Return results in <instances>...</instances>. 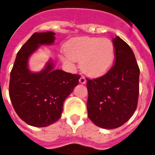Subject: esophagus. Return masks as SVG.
Returning a JSON list of instances; mask_svg holds the SVG:
<instances>
[{"label":"esophagus","instance_id":"esophagus-1","mask_svg":"<svg viewBox=\"0 0 155 155\" xmlns=\"http://www.w3.org/2000/svg\"><path fill=\"white\" fill-rule=\"evenodd\" d=\"M79 81H80V84H85L86 83V79H85L84 76H83V75H81V77L80 78V80H79Z\"/></svg>","mask_w":155,"mask_h":155}]
</instances>
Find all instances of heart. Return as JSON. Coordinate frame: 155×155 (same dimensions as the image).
I'll list each match as a JSON object with an SVG mask.
<instances>
[{
  "instance_id": "heart-1",
  "label": "heart",
  "mask_w": 155,
  "mask_h": 155,
  "mask_svg": "<svg viewBox=\"0 0 155 155\" xmlns=\"http://www.w3.org/2000/svg\"><path fill=\"white\" fill-rule=\"evenodd\" d=\"M62 60L69 66L80 61L86 75L99 77L110 70L115 61V46L110 39L102 38L80 37L71 39L65 47Z\"/></svg>"
}]
</instances>
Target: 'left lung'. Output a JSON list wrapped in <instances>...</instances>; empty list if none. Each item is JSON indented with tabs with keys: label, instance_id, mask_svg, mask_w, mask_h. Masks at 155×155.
I'll list each match as a JSON object with an SVG mask.
<instances>
[{
	"label": "left lung",
	"instance_id": "8db88e82",
	"mask_svg": "<svg viewBox=\"0 0 155 155\" xmlns=\"http://www.w3.org/2000/svg\"><path fill=\"white\" fill-rule=\"evenodd\" d=\"M114 64L108 72L87 79V116L95 125L115 129L129 120L136 110L139 94V67L129 45L117 36Z\"/></svg>",
	"mask_w": 155,
	"mask_h": 155
}]
</instances>
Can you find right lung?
Here are the masks:
<instances>
[{"instance_id": "right-lung-1", "label": "right lung", "mask_w": 155, "mask_h": 155, "mask_svg": "<svg viewBox=\"0 0 155 155\" xmlns=\"http://www.w3.org/2000/svg\"><path fill=\"white\" fill-rule=\"evenodd\" d=\"M54 33H35L17 54L8 93L14 110L28 125L45 127L59 119L63 102L79 84L80 75L54 70L51 61L41 72L28 69V58L39 45L51 44Z\"/></svg>"}]
</instances>
